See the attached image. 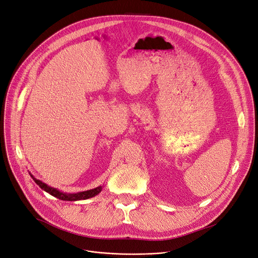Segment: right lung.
I'll list each match as a JSON object with an SVG mask.
<instances>
[{"instance_id":"1","label":"right lung","mask_w":258,"mask_h":258,"mask_svg":"<svg viewBox=\"0 0 258 258\" xmlns=\"http://www.w3.org/2000/svg\"><path fill=\"white\" fill-rule=\"evenodd\" d=\"M32 178L34 179V181L41 187V188L43 190H45L46 192L50 194L51 196L59 199V200H62V201H80V200H86V199H89V198H92L97 196L98 194L101 192L102 190V186H99L97 187V188H93V189H90V190H87V191H83V192H78V194H63V192H60L58 191L57 189L55 188H52V187L46 185L45 183H43L42 181L40 180H37L36 178L33 177V175H31Z\"/></svg>"}]
</instances>
